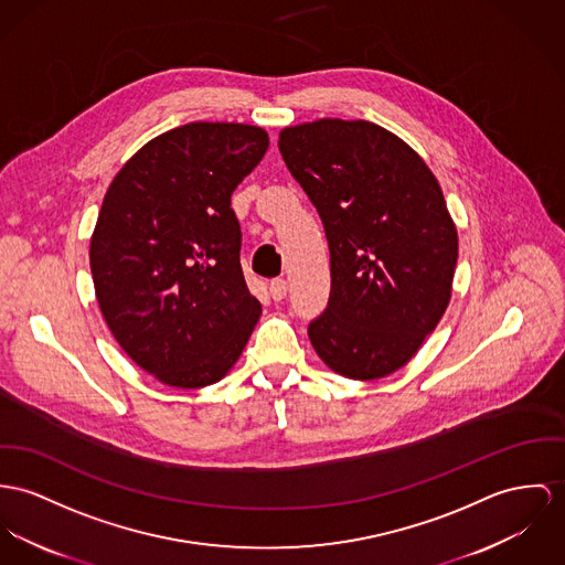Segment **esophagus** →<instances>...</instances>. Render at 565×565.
Listing matches in <instances>:
<instances>
[{
  "label": "esophagus",
  "mask_w": 565,
  "mask_h": 565,
  "mask_svg": "<svg viewBox=\"0 0 565 565\" xmlns=\"http://www.w3.org/2000/svg\"><path fill=\"white\" fill-rule=\"evenodd\" d=\"M286 292H288V281L286 279L277 277L268 284V295L273 297V301H281L286 297Z\"/></svg>",
  "instance_id": "esophagus-1"
}]
</instances>
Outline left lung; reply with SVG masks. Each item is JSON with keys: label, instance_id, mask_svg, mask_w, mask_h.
I'll use <instances>...</instances> for the list:
<instances>
[{"label": "left lung", "instance_id": "obj_1", "mask_svg": "<svg viewBox=\"0 0 565 565\" xmlns=\"http://www.w3.org/2000/svg\"><path fill=\"white\" fill-rule=\"evenodd\" d=\"M279 152L331 252V295L309 322L311 347L347 379L390 376L451 299L458 232L440 184L406 141L365 120L286 127Z\"/></svg>", "mask_w": 565, "mask_h": 565}]
</instances>
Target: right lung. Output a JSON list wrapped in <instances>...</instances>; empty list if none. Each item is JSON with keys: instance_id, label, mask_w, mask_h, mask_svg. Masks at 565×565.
<instances>
[{"instance_id": "1", "label": "right lung", "mask_w": 565, "mask_h": 565, "mask_svg": "<svg viewBox=\"0 0 565 565\" xmlns=\"http://www.w3.org/2000/svg\"><path fill=\"white\" fill-rule=\"evenodd\" d=\"M266 148L260 127L182 125L139 148L105 193L89 241L96 301L122 350L170 387L221 381L260 318L232 193Z\"/></svg>"}]
</instances>
